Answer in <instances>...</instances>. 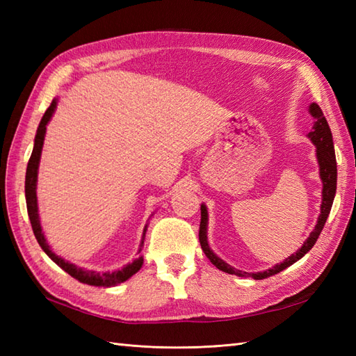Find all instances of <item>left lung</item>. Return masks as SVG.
Returning a JSON list of instances; mask_svg holds the SVG:
<instances>
[{
  "label": "left lung",
  "instance_id": "obj_1",
  "mask_svg": "<svg viewBox=\"0 0 356 356\" xmlns=\"http://www.w3.org/2000/svg\"><path fill=\"white\" fill-rule=\"evenodd\" d=\"M309 113H311V116L314 118V127H312V131L307 134V138L311 139L315 145L316 161H318V166H320V179L323 184L320 216H318V218H316V225H315L314 231L309 234V237L306 238L303 246H301L297 252H293L292 255L287 257L284 261L278 263V264H275V266H272L263 272H245V270L232 268L231 264L223 261L220 257L216 255L213 249L209 248V243H208V208L205 203H202L200 205L202 218H200V231H199L200 246L203 249V252H205V255L209 259V261L213 263L217 269L226 272V274H232L237 277H251L254 280L268 278V277L278 274V272L284 270L286 268H289L291 264L298 261L300 259H303V257L314 248L315 241L318 240L320 234L324 228V223H326L327 217L330 214L332 203H334V199H335L337 161H335V148H334V139H332V131H330L326 118H324V115H323L321 108L315 102H312L311 105H309Z\"/></svg>",
  "mask_w": 356,
  "mask_h": 356
}]
</instances>
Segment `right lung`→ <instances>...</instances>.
Here are the masks:
<instances>
[{
    "label": "right lung",
    "mask_w": 356,
    "mask_h": 356,
    "mask_svg": "<svg viewBox=\"0 0 356 356\" xmlns=\"http://www.w3.org/2000/svg\"><path fill=\"white\" fill-rule=\"evenodd\" d=\"M58 105V97L51 101L50 107L47 111L44 113V116L41 119L40 125H38L36 136H35V143H33V151L32 156L29 159L27 163V171H26V202H27V213L30 223H32V229L35 237L40 243L42 251L47 254L50 259L55 261L59 268L64 269L67 274L72 275L73 278H76L78 282L90 284V286H97V287H111L127 282L128 278L133 277L136 272H138L142 264H143V255H140L142 246H143V240H145V232L148 225H145L142 234V240H140V248H139V257L134 259L131 263L125 264L122 269L118 270H105V272H97L92 269H86V268H79L76 264H73L70 261L64 260L63 257L56 255L51 251V248L47 243V238H45L42 228H41V220H40V213H38V197H36V184H38V168H40V161H41V153H42V145H44V138H45V130H47V124L50 122V119L53 116V113L56 110Z\"/></svg>",
    "instance_id": "add662e5"
}]
</instances>
